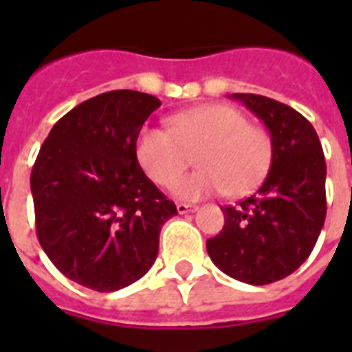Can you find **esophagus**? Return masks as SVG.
<instances>
[{
  "mask_svg": "<svg viewBox=\"0 0 352 352\" xmlns=\"http://www.w3.org/2000/svg\"><path fill=\"white\" fill-rule=\"evenodd\" d=\"M195 210H197V206H195V204H186V203L177 204V212H179L181 215L182 214H193Z\"/></svg>",
  "mask_w": 352,
  "mask_h": 352,
  "instance_id": "esophagus-1",
  "label": "esophagus"
}]
</instances>
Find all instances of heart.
<instances>
[{
    "label": "heart",
    "instance_id": "obj_1",
    "mask_svg": "<svg viewBox=\"0 0 352 352\" xmlns=\"http://www.w3.org/2000/svg\"><path fill=\"white\" fill-rule=\"evenodd\" d=\"M170 129L144 127L137 138L138 164L157 184L170 186L198 151L201 168L175 183L179 199L195 201L212 193L243 195L267 175L272 142L259 127L248 126L243 113L223 104L199 106L168 118Z\"/></svg>",
    "mask_w": 352,
    "mask_h": 352
}]
</instances>
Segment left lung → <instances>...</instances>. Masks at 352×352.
Instances as JSON below:
<instances>
[{
  "label": "left lung",
  "mask_w": 352,
  "mask_h": 352,
  "mask_svg": "<svg viewBox=\"0 0 352 352\" xmlns=\"http://www.w3.org/2000/svg\"><path fill=\"white\" fill-rule=\"evenodd\" d=\"M267 126L272 162L261 188L235 206H225V226L206 241L215 267L248 285L287 278L305 263L327 214V166L314 127L281 102L234 93Z\"/></svg>",
  "instance_id": "1"
}]
</instances>
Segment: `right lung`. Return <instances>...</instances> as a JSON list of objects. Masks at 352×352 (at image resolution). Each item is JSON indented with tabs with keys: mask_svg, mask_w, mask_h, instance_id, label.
<instances>
[{
	"mask_svg": "<svg viewBox=\"0 0 352 352\" xmlns=\"http://www.w3.org/2000/svg\"><path fill=\"white\" fill-rule=\"evenodd\" d=\"M160 100L120 89L82 102L52 126L30 173L36 234L74 283L115 292L148 272L175 204L137 160L142 124Z\"/></svg>",
	"mask_w": 352,
	"mask_h": 352,
	"instance_id": "right-lung-1",
	"label": "right lung"
}]
</instances>
